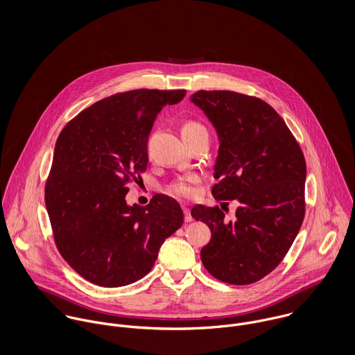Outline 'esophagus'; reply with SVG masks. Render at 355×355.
I'll use <instances>...</instances> for the list:
<instances>
[{
    "label": "esophagus",
    "instance_id": "34e87169",
    "mask_svg": "<svg viewBox=\"0 0 355 355\" xmlns=\"http://www.w3.org/2000/svg\"><path fill=\"white\" fill-rule=\"evenodd\" d=\"M183 211H184V220H186V223H191L193 221V216H191V213H190V209L189 207H183Z\"/></svg>",
    "mask_w": 355,
    "mask_h": 355
}]
</instances>
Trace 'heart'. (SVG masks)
<instances>
[{
    "label": "heart",
    "instance_id": "1",
    "mask_svg": "<svg viewBox=\"0 0 355 355\" xmlns=\"http://www.w3.org/2000/svg\"><path fill=\"white\" fill-rule=\"evenodd\" d=\"M205 130L201 124L196 123V121H186L183 125H182V135H190V134H194L197 131H201ZM173 196H178V197H183V198H191L196 196V179L194 178H186V179H182L176 183L172 184L171 190H169Z\"/></svg>",
    "mask_w": 355,
    "mask_h": 355
}]
</instances>
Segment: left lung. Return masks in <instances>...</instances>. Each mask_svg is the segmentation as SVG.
<instances>
[{
  "label": "left lung",
  "mask_w": 355,
  "mask_h": 355,
  "mask_svg": "<svg viewBox=\"0 0 355 355\" xmlns=\"http://www.w3.org/2000/svg\"><path fill=\"white\" fill-rule=\"evenodd\" d=\"M214 125L218 154L211 194L236 201L232 218L196 205L191 216L211 231L201 259L216 279L252 284L270 273L294 243L304 217L306 162L294 135L266 102L228 90L191 96Z\"/></svg>",
  "instance_id": "8db88e82"
}]
</instances>
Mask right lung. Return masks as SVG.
<instances>
[{"label":"right lung","mask_w":355,"mask_h":355,"mask_svg":"<svg viewBox=\"0 0 355 355\" xmlns=\"http://www.w3.org/2000/svg\"><path fill=\"white\" fill-rule=\"evenodd\" d=\"M186 90H131L93 103L60 132L45 186L55 246L68 265L101 287L138 282L183 224L173 198L128 206V182L148 168V139L165 105Z\"/></svg>","instance_id":"add662e5"}]
</instances>
